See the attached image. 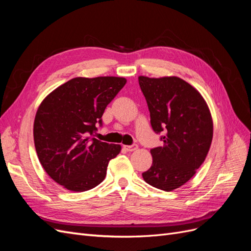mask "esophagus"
<instances>
[{"mask_svg": "<svg viewBox=\"0 0 251 251\" xmlns=\"http://www.w3.org/2000/svg\"><path fill=\"white\" fill-rule=\"evenodd\" d=\"M124 148L127 151H136L138 149V146H137V144H132V146H124Z\"/></svg>", "mask_w": 251, "mask_h": 251, "instance_id": "34e87169", "label": "esophagus"}]
</instances>
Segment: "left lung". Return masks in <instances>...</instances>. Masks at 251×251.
Wrapping results in <instances>:
<instances>
[{
    "instance_id": "obj_1",
    "label": "left lung",
    "mask_w": 251,
    "mask_h": 251,
    "mask_svg": "<svg viewBox=\"0 0 251 251\" xmlns=\"http://www.w3.org/2000/svg\"><path fill=\"white\" fill-rule=\"evenodd\" d=\"M151 125L163 144L151 150L153 163L142 173L148 184L172 192L191 179L206 158L214 125L199 91L177 76L138 77Z\"/></svg>"
}]
</instances>
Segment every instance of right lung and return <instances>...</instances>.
<instances>
[{"instance_id":"obj_1","label":"right lung","mask_w":251,"mask_h":251,"mask_svg":"<svg viewBox=\"0 0 251 251\" xmlns=\"http://www.w3.org/2000/svg\"><path fill=\"white\" fill-rule=\"evenodd\" d=\"M126 82L115 76L75 77L53 90L37 109L33 125L37 157L49 177L68 191L86 192L101 183L109 161L120 153V144L91 136Z\"/></svg>"}]
</instances>
